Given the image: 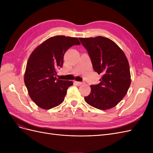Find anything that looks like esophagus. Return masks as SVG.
Returning a JSON list of instances; mask_svg holds the SVG:
<instances>
[{"label": "esophagus", "instance_id": "34e87169", "mask_svg": "<svg viewBox=\"0 0 153 153\" xmlns=\"http://www.w3.org/2000/svg\"><path fill=\"white\" fill-rule=\"evenodd\" d=\"M75 83L77 85H81L82 84H84V82H76V81H75Z\"/></svg>", "mask_w": 153, "mask_h": 153}]
</instances>
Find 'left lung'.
I'll return each mask as SVG.
<instances>
[{
	"label": "left lung",
	"instance_id": "obj_1",
	"mask_svg": "<svg viewBox=\"0 0 153 153\" xmlns=\"http://www.w3.org/2000/svg\"><path fill=\"white\" fill-rule=\"evenodd\" d=\"M79 39L89 53L94 70L102 75L100 84L91 85V93L84 100L96 108H112L123 99L131 84L127 57L121 48L107 38Z\"/></svg>",
	"mask_w": 153,
	"mask_h": 153
}]
</instances>
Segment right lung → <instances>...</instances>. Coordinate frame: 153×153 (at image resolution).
I'll use <instances>...</instances> for the list:
<instances>
[{
  "label": "right lung",
  "mask_w": 153,
  "mask_h": 153,
  "mask_svg": "<svg viewBox=\"0 0 153 153\" xmlns=\"http://www.w3.org/2000/svg\"><path fill=\"white\" fill-rule=\"evenodd\" d=\"M77 38L56 36L38 46L27 63L24 82L30 98L39 108L48 110L61 104L72 81L57 78L64 55L73 45H80Z\"/></svg>",
  "instance_id": "obj_1"
}]
</instances>
